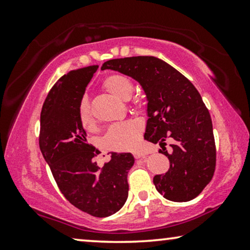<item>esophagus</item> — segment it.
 <instances>
[{
    "label": "esophagus",
    "instance_id": "34e87169",
    "mask_svg": "<svg viewBox=\"0 0 250 250\" xmlns=\"http://www.w3.org/2000/svg\"><path fill=\"white\" fill-rule=\"evenodd\" d=\"M133 155H134L135 159H141V158H145L146 153L143 151H134Z\"/></svg>",
    "mask_w": 250,
    "mask_h": 250
}]
</instances>
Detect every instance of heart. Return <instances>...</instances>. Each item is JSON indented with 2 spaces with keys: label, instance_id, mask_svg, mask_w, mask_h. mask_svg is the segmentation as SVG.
Listing matches in <instances>:
<instances>
[{
  "label": "heart",
  "instance_id": "b5f03b06",
  "mask_svg": "<svg viewBox=\"0 0 250 250\" xmlns=\"http://www.w3.org/2000/svg\"><path fill=\"white\" fill-rule=\"evenodd\" d=\"M104 88L110 95L122 101H128L133 95V83L122 75L110 76L104 82ZM79 120L84 129L94 125L89 101L83 98L79 104ZM142 125L137 120H130L112 125L105 135V143L113 150H128L137 145Z\"/></svg>",
  "mask_w": 250,
  "mask_h": 250
}]
</instances>
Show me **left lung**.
I'll return each mask as SVG.
<instances>
[{
	"mask_svg": "<svg viewBox=\"0 0 250 250\" xmlns=\"http://www.w3.org/2000/svg\"><path fill=\"white\" fill-rule=\"evenodd\" d=\"M101 69L129 76L146 98L145 139L159 143L170 161L166 174L153 177L158 192L168 201L188 202L209 183L216 166L213 124L200 92L180 71L162 59L137 56L110 59ZM172 139V152L165 139Z\"/></svg>",
	"mask_w": 250,
	"mask_h": 250,
	"instance_id": "left-lung-1",
	"label": "left lung"
}]
</instances>
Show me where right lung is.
<instances>
[{
  "instance_id": "1",
  "label": "right lung",
  "mask_w": 250,
  "mask_h": 250,
  "mask_svg": "<svg viewBox=\"0 0 250 250\" xmlns=\"http://www.w3.org/2000/svg\"><path fill=\"white\" fill-rule=\"evenodd\" d=\"M98 66L73 70L54 84L41 112L40 147L67 201L96 217L117 213L128 198L131 153L111 152L103 168L92 162L98 153L87 141L79 104Z\"/></svg>"
}]
</instances>
